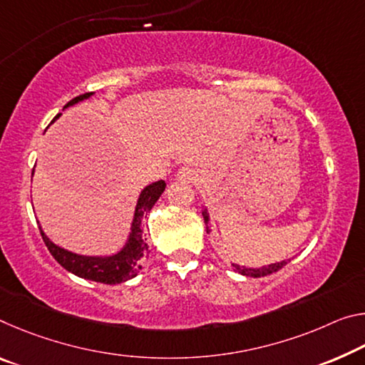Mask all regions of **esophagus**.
I'll return each mask as SVG.
<instances>
[{
	"instance_id": "34e87169",
	"label": "esophagus",
	"mask_w": 365,
	"mask_h": 365,
	"mask_svg": "<svg viewBox=\"0 0 365 365\" xmlns=\"http://www.w3.org/2000/svg\"><path fill=\"white\" fill-rule=\"evenodd\" d=\"M175 178L178 182H183V183H193L198 180V173H196V170L190 169V167H182V169L177 172Z\"/></svg>"
}]
</instances>
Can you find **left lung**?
<instances>
[{
  "label": "left lung",
  "instance_id": "left-lung-1",
  "mask_svg": "<svg viewBox=\"0 0 365 365\" xmlns=\"http://www.w3.org/2000/svg\"><path fill=\"white\" fill-rule=\"evenodd\" d=\"M203 219L206 224V230L210 232V212H207L206 207H203ZM284 264H287L286 259H282V262H277V263H271L268 266H263V268H245V266L232 263L237 273H240L244 276H250V277H263V276H268L271 273H276V271H279Z\"/></svg>",
  "mask_w": 365,
  "mask_h": 365
}]
</instances>
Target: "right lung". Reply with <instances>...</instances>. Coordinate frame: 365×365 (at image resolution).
Masks as SVG:
<instances>
[{
	"instance_id": "right-lung-1",
	"label": "right lung",
	"mask_w": 365,
	"mask_h": 365,
	"mask_svg": "<svg viewBox=\"0 0 365 365\" xmlns=\"http://www.w3.org/2000/svg\"><path fill=\"white\" fill-rule=\"evenodd\" d=\"M94 92H88L68 102L65 108L76 106V103L83 102L86 99H91ZM61 117L58 113L55 120ZM53 120V121H55ZM51 121V123H53ZM34 175V170H32ZM165 190V182L158 180L148 187H144L138 198V203L135 207V214H133V222L130 227V234L126 237V242L118 252L110 253V255H81V253L69 252L66 248L56 245L51 242L47 235H45L42 225L38 224L40 234L45 245L51 253L58 263L69 273L76 274L83 279L103 282V284H120L135 277L141 269V258L148 253V244L144 239V227H143V217L153 210L155 201L160 198V195Z\"/></svg>"
}]
</instances>
